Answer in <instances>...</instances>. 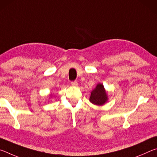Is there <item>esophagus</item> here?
Instances as JSON below:
<instances>
[{"label":"esophagus","instance_id":"1","mask_svg":"<svg viewBox=\"0 0 157 157\" xmlns=\"http://www.w3.org/2000/svg\"><path fill=\"white\" fill-rule=\"evenodd\" d=\"M71 85H72L73 86H78V82H77L76 81H74V82H71Z\"/></svg>","mask_w":157,"mask_h":157}]
</instances>
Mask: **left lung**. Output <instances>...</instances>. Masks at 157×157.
I'll list each match as a JSON object with an SVG mask.
<instances>
[{
  "mask_svg": "<svg viewBox=\"0 0 157 157\" xmlns=\"http://www.w3.org/2000/svg\"><path fill=\"white\" fill-rule=\"evenodd\" d=\"M109 100L107 91L102 83H98L95 88L91 93L89 101L92 104L102 106L104 105Z\"/></svg>",
  "mask_w": 157,
  "mask_h": 157,
  "instance_id": "left-lung-1",
  "label": "left lung"
}]
</instances>
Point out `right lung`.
<instances>
[{
	"label": "right lung",
	"instance_id": "1",
	"mask_svg": "<svg viewBox=\"0 0 157 157\" xmlns=\"http://www.w3.org/2000/svg\"><path fill=\"white\" fill-rule=\"evenodd\" d=\"M50 96H52V95H50Z\"/></svg>",
	"mask_w": 157,
	"mask_h": 157
}]
</instances>
